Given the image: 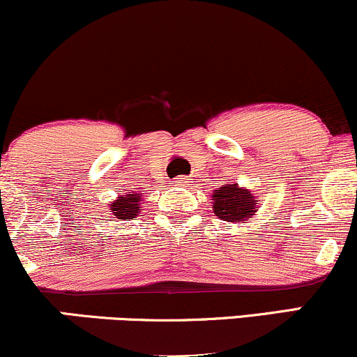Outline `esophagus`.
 <instances>
[{
	"label": "esophagus",
	"mask_w": 357,
	"mask_h": 357,
	"mask_svg": "<svg viewBox=\"0 0 357 357\" xmlns=\"http://www.w3.org/2000/svg\"><path fill=\"white\" fill-rule=\"evenodd\" d=\"M188 183H190V181H188L186 178H178V179H176V184H188Z\"/></svg>",
	"instance_id": "obj_1"
}]
</instances>
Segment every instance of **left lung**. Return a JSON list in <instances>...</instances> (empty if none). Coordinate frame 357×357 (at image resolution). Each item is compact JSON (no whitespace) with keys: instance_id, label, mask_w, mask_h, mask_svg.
I'll list each match as a JSON object with an SVG mask.
<instances>
[{"instance_id":"left-lung-1","label":"left lung","mask_w":357,"mask_h":357,"mask_svg":"<svg viewBox=\"0 0 357 357\" xmlns=\"http://www.w3.org/2000/svg\"><path fill=\"white\" fill-rule=\"evenodd\" d=\"M211 208L215 216L228 223H248L260 206L253 191L238 183H225L213 191Z\"/></svg>"}]
</instances>
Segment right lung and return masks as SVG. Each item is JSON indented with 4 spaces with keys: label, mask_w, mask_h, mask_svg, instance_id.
Instances as JSON below:
<instances>
[{
    "label": "right lung",
    "mask_w": 357,
    "mask_h": 357,
    "mask_svg": "<svg viewBox=\"0 0 357 357\" xmlns=\"http://www.w3.org/2000/svg\"><path fill=\"white\" fill-rule=\"evenodd\" d=\"M142 202H144V192H124V195H119L114 202L107 204L105 210L107 215H112L117 220H132L141 213Z\"/></svg>",
    "instance_id": "right-lung-1"
}]
</instances>
